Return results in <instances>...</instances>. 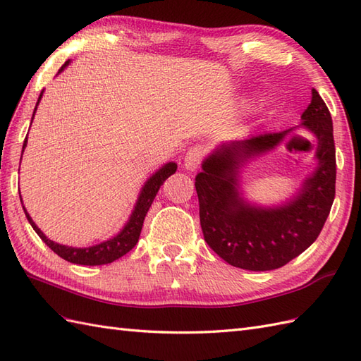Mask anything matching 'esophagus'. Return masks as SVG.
<instances>
[{
  "label": "esophagus",
  "instance_id": "obj_1",
  "mask_svg": "<svg viewBox=\"0 0 361 361\" xmlns=\"http://www.w3.org/2000/svg\"><path fill=\"white\" fill-rule=\"evenodd\" d=\"M203 155H204V149L201 146L190 147L188 150L186 157H184V167H186L188 171H197L201 160H203Z\"/></svg>",
  "mask_w": 361,
  "mask_h": 361
}]
</instances>
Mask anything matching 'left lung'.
<instances>
[{
	"mask_svg": "<svg viewBox=\"0 0 361 361\" xmlns=\"http://www.w3.org/2000/svg\"><path fill=\"white\" fill-rule=\"evenodd\" d=\"M300 126L279 133L221 142L195 177L204 240L226 263L247 271H272L289 263L320 235L335 197V145L328 106L312 89ZM297 130L317 141L313 173L281 205L259 207L242 195L239 172L249 159L270 152Z\"/></svg>",
	"mask_w": 361,
	"mask_h": 361,
	"instance_id": "1",
	"label": "left lung"
}]
</instances>
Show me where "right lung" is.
I'll return each instance as SVG.
<instances>
[{"label": "right lung", "instance_id": "right-lung-1", "mask_svg": "<svg viewBox=\"0 0 361 361\" xmlns=\"http://www.w3.org/2000/svg\"><path fill=\"white\" fill-rule=\"evenodd\" d=\"M69 63H71V60H67L61 66V69L58 71V73H61L66 69V67L69 66ZM43 92H41L39 97H38L35 111H33V116H35L37 107L41 102V98H43ZM33 116H32V120H33ZM26 146H27V137H26V140H24L23 152H24V149H26ZM23 152H21V158H23ZM175 171H177V163L169 161V163L163 164L155 173L150 175V177L146 180V183L142 184V188H141L138 198H137V203H135V206H133V211L129 216V220L126 221V224L123 226V229L118 233H116L115 237L98 243V245L89 246V247H72V246L60 245V243H55L50 238H47L43 233V231H41L38 226L33 223L32 216L26 211V207L23 206V209H24V212H26V216H27V220L33 228V231L38 233V237L43 240L56 255H60L61 258H64L66 262H71L73 264H85V266L109 264V263H112V262H115V259H118L123 255L128 254L129 250H132L133 246L137 245L138 238H140V233H141V228H142V221H145V216L149 211L150 204H152V201L157 195L158 189L161 188V184L167 178H169L172 173H175ZM21 204H23V200H21Z\"/></svg>", "mask_w": 361, "mask_h": 361}]
</instances>
